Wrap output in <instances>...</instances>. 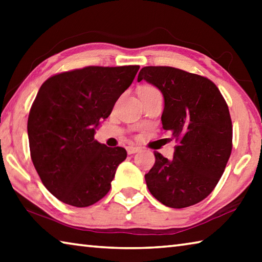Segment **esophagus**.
<instances>
[{
	"mask_svg": "<svg viewBox=\"0 0 262 262\" xmlns=\"http://www.w3.org/2000/svg\"><path fill=\"white\" fill-rule=\"evenodd\" d=\"M140 150H141V148H139V147H127V152H128V155L136 154V152H139Z\"/></svg>",
	"mask_w": 262,
	"mask_h": 262,
	"instance_id": "esophagus-1",
	"label": "esophagus"
}]
</instances>
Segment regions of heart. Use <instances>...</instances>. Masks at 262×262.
<instances>
[{
	"mask_svg": "<svg viewBox=\"0 0 262 262\" xmlns=\"http://www.w3.org/2000/svg\"><path fill=\"white\" fill-rule=\"evenodd\" d=\"M154 91H157V90L155 88H152V86H144L141 90V92H154ZM141 92H140V94H141Z\"/></svg>",
	"mask_w": 262,
	"mask_h": 262,
	"instance_id": "heart-1",
	"label": "heart"
}]
</instances>
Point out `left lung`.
<instances>
[{
	"mask_svg": "<svg viewBox=\"0 0 262 262\" xmlns=\"http://www.w3.org/2000/svg\"><path fill=\"white\" fill-rule=\"evenodd\" d=\"M156 86L164 97L163 129L178 142L173 158L155 152L144 176L150 193L170 208L202 201L219 183L232 150L228 105L210 79L172 67H144L137 82Z\"/></svg>",
	"mask_w": 262,
	"mask_h": 262,
	"instance_id": "1",
	"label": "left lung"
}]
</instances>
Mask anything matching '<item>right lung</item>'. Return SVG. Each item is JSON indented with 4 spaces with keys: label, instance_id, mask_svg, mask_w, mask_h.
I'll list each match as a JSON object with an SVG mask.
<instances>
[{
    "label": "right lung",
    "instance_id": "obj_1",
    "mask_svg": "<svg viewBox=\"0 0 262 262\" xmlns=\"http://www.w3.org/2000/svg\"><path fill=\"white\" fill-rule=\"evenodd\" d=\"M139 66L85 67L54 75L31 107V158L45 187L74 207H89L108 193L127 151L95 140L100 121L134 81Z\"/></svg>",
    "mask_w": 262,
    "mask_h": 262
}]
</instances>
